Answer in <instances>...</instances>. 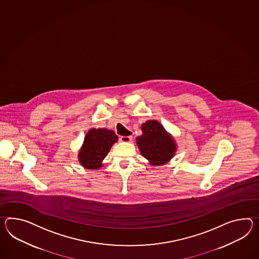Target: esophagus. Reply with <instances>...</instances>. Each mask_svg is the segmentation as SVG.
<instances>
[{
    "mask_svg": "<svg viewBox=\"0 0 259 259\" xmlns=\"http://www.w3.org/2000/svg\"><path fill=\"white\" fill-rule=\"evenodd\" d=\"M132 140V136H121L120 137V142H130Z\"/></svg>",
    "mask_w": 259,
    "mask_h": 259,
    "instance_id": "obj_1",
    "label": "esophagus"
}]
</instances>
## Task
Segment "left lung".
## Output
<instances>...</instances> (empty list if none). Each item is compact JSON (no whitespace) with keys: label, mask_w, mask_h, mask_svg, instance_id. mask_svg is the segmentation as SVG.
I'll use <instances>...</instances> for the list:
<instances>
[{"label":"left lung","mask_w":259,"mask_h":259,"mask_svg":"<svg viewBox=\"0 0 259 259\" xmlns=\"http://www.w3.org/2000/svg\"><path fill=\"white\" fill-rule=\"evenodd\" d=\"M141 130L142 135L137 138V144L142 156L152 165L167 163L176 152L175 140L157 120L146 121Z\"/></svg>","instance_id":"8db88e82"}]
</instances>
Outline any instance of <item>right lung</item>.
<instances>
[{
  "mask_svg": "<svg viewBox=\"0 0 259 259\" xmlns=\"http://www.w3.org/2000/svg\"><path fill=\"white\" fill-rule=\"evenodd\" d=\"M118 137L112 130L106 128L91 129L78 152V161L87 169H98L102 162L110 151L111 147L117 142Z\"/></svg>",
  "mask_w": 259,
  "mask_h": 259,
  "instance_id": "1",
  "label": "right lung"
}]
</instances>
